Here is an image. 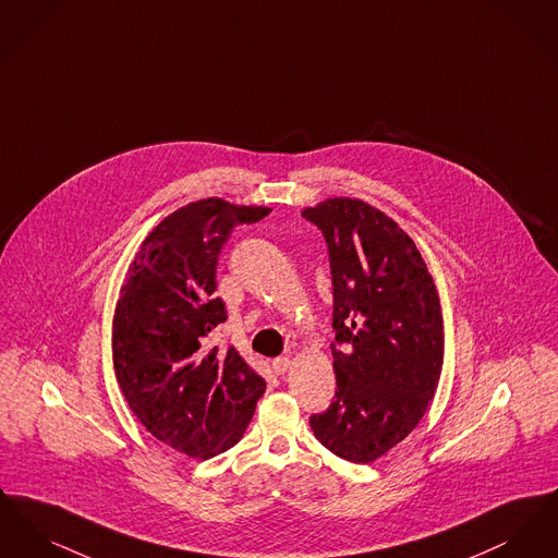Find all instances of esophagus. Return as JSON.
Returning <instances> with one entry per match:
<instances>
[{
	"label": "esophagus",
	"instance_id": "obj_1",
	"mask_svg": "<svg viewBox=\"0 0 558 558\" xmlns=\"http://www.w3.org/2000/svg\"><path fill=\"white\" fill-rule=\"evenodd\" d=\"M271 368L276 374H284V372L291 368V357L289 355H280V357H276L274 362H271Z\"/></svg>",
	"mask_w": 558,
	"mask_h": 558
}]
</instances>
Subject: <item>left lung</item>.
<instances>
[{"instance_id":"8db88e82","label":"left lung","mask_w":558,"mask_h":558,"mask_svg":"<svg viewBox=\"0 0 558 558\" xmlns=\"http://www.w3.org/2000/svg\"><path fill=\"white\" fill-rule=\"evenodd\" d=\"M328 244L335 401L310 425L324 448L368 464L425 416L444 366V316L414 240L357 198L301 213Z\"/></svg>"}]
</instances>
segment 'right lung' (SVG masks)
Instances as JSON below:
<instances>
[{
  "mask_svg": "<svg viewBox=\"0 0 558 558\" xmlns=\"http://www.w3.org/2000/svg\"><path fill=\"white\" fill-rule=\"evenodd\" d=\"M267 207L190 203L142 242L112 318V364L137 421L159 441L207 460L236 446L266 380L234 347L207 349L228 318L213 292L223 244Z\"/></svg>",
  "mask_w": 558,
  "mask_h": 558,
  "instance_id": "right-lung-1",
  "label": "right lung"
}]
</instances>
